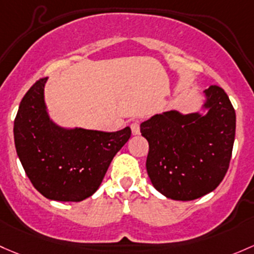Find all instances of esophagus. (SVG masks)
Segmentation results:
<instances>
[{
    "label": "esophagus",
    "instance_id": "obj_1",
    "mask_svg": "<svg viewBox=\"0 0 254 254\" xmlns=\"http://www.w3.org/2000/svg\"><path fill=\"white\" fill-rule=\"evenodd\" d=\"M130 127H131V132L134 136L140 134V123L138 122L131 123V124H130Z\"/></svg>",
    "mask_w": 254,
    "mask_h": 254
}]
</instances>
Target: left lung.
Here are the masks:
<instances>
[{"instance_id": "obj_1", "label": "left lung", "mask_w": 254, "mask_h": 254, "mask_svg": "<svg viewBox=\"0 0 254 254\" xmlns=\"http://www.w3.org/2000/svg\"><path fill=\"white\" fill-rule=\"evenodd\" d=\"M235 129L234 107L217 85L204 90L198 111L172 109L141 123L152 185L175 201H192L215 190L228 172Z\"/></svg>"}]
</instances>
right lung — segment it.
<instances>
[{
  "label": "right lung",
  "instance_id": "1",
  "mask_svg": "<svg viewBox=\"0 0 254 254\" xmlns=\"http://www.w3.org/2000/svg\"><path fill=\"white\" fill-rule=\"evenodd\" d=\"M46 82L47 78L40 79L21 100L13 127L17 154L42 196L60 202L84 201L100 188L131 129L105 132L57 124L45 102Z\"/></svg>",
  "mask_w": 254,
  "mask_h": 254
}]
</instances>
